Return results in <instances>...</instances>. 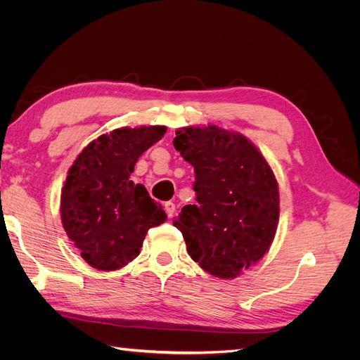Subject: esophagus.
<instances>
[{
	"mask_svg": "<svg viewBox=\"0 0 360 360\" xmlns=\"http://www.w3.org/2000/svg\"><path fill=\"white\" fill-rule=\"evenodd\" d=\"M163 207H165V212H167L168 217H172V216H174V212H176V204L168 201V202L163 204Z\"/></svg>",
	"mask_w": 360,
	"mask_h": 360,
	"instance_id": "1",
	"label": "esophagus"
}]
</instances>
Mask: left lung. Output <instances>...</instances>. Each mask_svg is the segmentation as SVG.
Wrapping results in <instances>:
<instances>
[{
    "label": "left lung",
    "instance_id": "8db88e82",
    "mask_svg": "<svg viewBox=\"0 0 360 360\" xmlns=\"http://www.w3.org/2000/svg\"><path fill=\"white\" fill-rule=\"evenodd\" d=\"M172 143L193 167L197 192V202L183 207L174 226L202 270L234 279L257 264L275 238V174L246 136L214 124L181 127Z\"/></svg>",
    "mask_w": 360,
    "mask_h": 360
}]
</instances>
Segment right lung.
<instances>
[{
	"mask_svg": "<svg viewBox=\"0 0 360 360\" xmlns=\"http://www.w3.org/2000/svg\"><path fill=\"white\" fill-rule=\"evenodd\" d=\"M165 126L120 127L91 141L68 171L61 189L63 228L91 267L112 271L135 259L147 231L167 221L130 174Z\"/></svg>",
	"mask_w": 360,
	"mask_h": 360,
	"instance_id": "obj_1",
	"label": "right lung"
}]
</instances>
